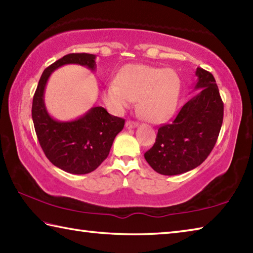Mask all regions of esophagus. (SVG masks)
<instances>
[{"label": "esophagus", "mask_w": 253, "mask_h": 253, "mask_svg": "<svg viewBox=\"0 0 253 253\" xmlns=\"http://www.w3.org/2000/svg\"><path fill=\"white\" fill-rule=\"evenodd\" d=\"M126 128H128V129H130V128H135L138 126V123L137 122H134V121H128L126 122Z\"/></svg>", "instance_id": "obj_1"}]
</instances>
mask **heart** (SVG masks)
I'll return each mask as SVG.
<instances>
[{"label": "heart", "mask_w": 253, "mask_h": 253, "mask_svg": "<svg viewBox=\"0 0 253 253\" xmlns=\"http://www.w3.org/2000/svg\"><path fill=\"white\" fill-rule=\"evenodd\" d=\"M180 91V77L173 70L129 64L119 71L115 84L104 89L103 98L115 114H122L137 99L141 117L151 123H160L174 112Z\"/></svg>", "instance_id": "obj_1"}]
</instances>
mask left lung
Listing matches in <instances>:
<instances>
[{
	"label": "left lung",
	"instance_id": "8db88e82",
	"mask_svg": "<svg viewBox=\"0 0 253 253\" xmlns=\"http://www.w3.org/2000/svg\"><path fill=\"white\" fill-rule=\"evenodd\" d=\"M198 94L183 105L171 123L158 128L156 142L145 153L150 167L174 176L198 167L217 142L223 121V103L210 72L198 67Z\"/></svg>",
	"mask_w": 253,
	"mask_h": 253
}]
</instances>
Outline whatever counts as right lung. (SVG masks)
Here are the masks:
<instances>
[{"label":"right lung","mask_w":253,"mask_h":253,"mask_svg":"<svg viewBox=\"0 0 253 253\" xmlns=\"http://www.w3.org/2000/svg\"><path fill=\"white\" fill-rule=\"evenodd\" d=\"M96 56L72 53L45 68L32 104L36 136L45 156L62 170L85 174L94 171L109 155L113 141L123 130L125 119L113 116L103 107H93L72 122H58L49 116L44 104V89L50 73L66 64H79L94 71Z\"/></svg>","instance_id":"add662e5"}]
</instances>
